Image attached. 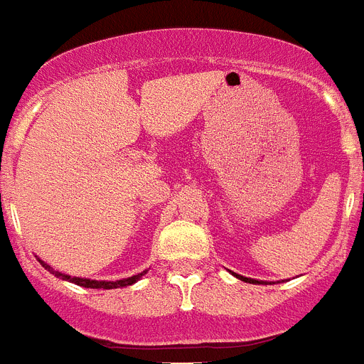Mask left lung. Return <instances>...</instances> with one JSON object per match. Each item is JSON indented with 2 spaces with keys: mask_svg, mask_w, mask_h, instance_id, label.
<instances>
[{
  "mask_svg": "<svg viewBox=\"0 0 364 364\" xmlns=\"http://www.w3.org/2000/svg\"><path fill=\"white\" fill-rule=\"evenodd\" d=\"M237 277H239V279H242V281H248V283H259V281L250 279V277H242V276H237Z\"/></svg>",
  "mask_w": 364,
  "mask_h": 364,
  "instance_id": "left-lung-1",
  "label": "left lung"
}]
</instances>
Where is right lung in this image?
Here are the masks:
<instances>
[{
	"instance_id": "add662e5",
	"label": "right lung",
	"mask_w": 364,
	"mask_h": 364,
	"mask_svg": "<svg viewBox=\"0 0 364 364\" xmlns=\"http://www.w3.org/2000/svg\"><path fill=\"white\" fill-rule=\"evenodd\" d=\"M44 264V262H42ZM46 268L50 272H53L57 277H63V279L70 281V283H75L79 287H85V289H118V287H127V285H133L135 281H139L140 277L144 276V272L139 274V276H133V277H127V279H120V281H96V279H83V277H70V276H64L60 272H55L53 268L44 264Z\"/></svg>"
}]
</instances>
